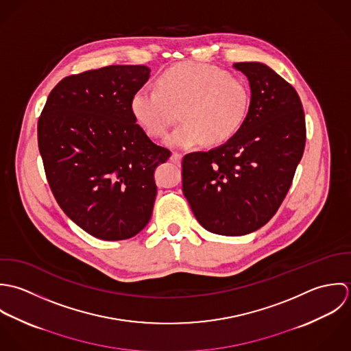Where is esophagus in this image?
Wrapping results in <instances>:
<instances>
[{"label": "esophagus", "mask_w": 351, "mask_h": 351, "mask_svg": "<svg viewBox=\"0 0 351 351\" xmlns=\"http://www.w3.org/2000/svg\"><path fill=\"white\" fill-rule=\"evenodd\" d=\"M169 160H171L173 164L179 165V164H180V161H182V154L175 152V153H172V154H171V158H169Z\"/></svg>", "instance_id": "obj_1"}]
</instances>
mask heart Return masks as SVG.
<instances>
[{"label": "heart", "instance_id": "obj_1", "mask_svg": "<svg viewBox=\"0 0 351 351\" xmlns=\"http://www.w3.org/2000/svg\"><path fill=\"white\" fill-rule=\"evenodd\" d=\"M251 95L244 80L202 62H182L157 77V88L142 86L130 110L150 137H162L182 107L179 125L165 140L176 149H190L230 140L243 126Z\"/></svg>", "mask_w": 351, "mask_h": 351}]
</instances>
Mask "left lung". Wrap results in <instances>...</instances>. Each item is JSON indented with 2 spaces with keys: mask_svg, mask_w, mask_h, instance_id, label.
Here are the masks:
<instances>
[{
  "mask_svg": "<svg viewBox=\"0 0 351 351\" xmlns=\"http://www.w3.org/2000/svg\"><path fill=\"white\" fill-rule=\"evenodd\" d=\"M251 101L240 130L209 152L183 157V194L211 233L243 236L280 209L305 147V115L295 89L261 62H237Z\"/></svg>",
  "mask_w": 351,
  "mask_h": 351,
  "instance_id": "obj_1",
  "label": "left lung"
}]
</instances>
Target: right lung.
I'll return each mask as SVG.
<instances>
[{
	"mask_svg": "<svg viewBox=\"0 0 351 351\" xmlns=\"http://www.w3.org/2000/svg\"><path fill=\"white\" fill-rule=\"evenodd\" d=\"M149 74L143 65L71 74L50 92L38 121L54 198L74 223L101 240H126L147 225L157 194L154 169L171 156L130 110Z\"/></svg>",
	"mask_w": 351,
	"mask_h": 351,
	"instance_id": "1",
	"label": "right lung"
}]
</instances>
